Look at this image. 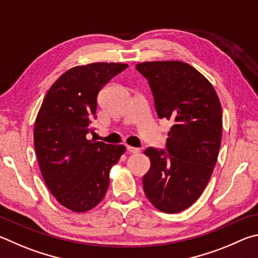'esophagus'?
Instances as JSON below:
<instances>
[{
  "instance_id": "esophagus-1",
  "label": "esophagus",
  "mask_w": 258,
  "mask_h": 258,
  "mask_svg": "<svg viewBox=\"0 0 258 258\" xmlns=\"http://www.w3.org/2000/svg\"><path fill=\"white\" fill-rule=\"evenodd\" d=\"M126 151H128V153H132V154H137V153L141 152L139 148L133 147V146H126Z\"/></svg>"
}]
</instances>
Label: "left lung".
I'll use <instances>...</instances> for the list:
<instances>
[{
  "instance_id": "1",
  "label": "left lung",
  "mask_w": 258,
  "mask_h": 258,
  "mask_svg": "<svg viewBox=\"0 0 258 258\" xmlns=\"http://www.w3.org/2000/svg\"><path fill=\"white\" fill-rule=\"evenodd\" d=\"M160 119L172 122L166 153L144 152L151 168L143 177L145 195L157 210L179 213L191 206L213 173L222 139V107L209 80L182 61L142 62Z\"/></svg>"
}]
</instances>
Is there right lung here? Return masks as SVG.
<instances>
[{"label":"right lung","mask_w":258,"mask_h":258,"mask_svg":"<svg viewBox=\"0 0 258 258\" xmlns=\"http://www.w3.org/2000/svg\"><path fill=\"white\" fill-rule=\"evenodd\" d=\"M126 67L95 62L71 68L51 86L36 116L34 145L44 181L55 200L76 213L101 203L112 166L125 152L123 145L86 136L93 132L98 92Z\"/></svg>","instance_id":"right-lung-1"}]
</instances>
